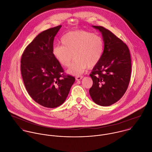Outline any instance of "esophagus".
<instances>
[{
	"instance_id": "1",
	"label": "esophagus",
	"mask_w": 152,
	"mask_h": 152,
	"mask_svg": "<svg viewBox=\"0 0 152 152\" xmlns=\"http://www.w3.org/2000/svg\"><path fill=\"white\" fill-rule=\"evenodd\" d=\"M82 78H83V76H77L76 77V80H80Z\"/></svg>"
}]
</instances>
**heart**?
<instances>
[{"label":"heart","instance_id":"obj_1","mask_svg":"<svg viewBox=\"0 0 152 152\" xmlns=\"http://www.w3.org/2000/svg\"><path fill=\"white\" fill-rule=\"evenodd\" d=\"M62 45L54 47L53 53L61 65L70 66L73 56L75 61L67 70L69 74L79 76L88 67L92 68L99 61L104 48L100 36L85 30L70 31L61 39Z\"/></svg>","mask_w":152,"mask_h":152}]
</instances>
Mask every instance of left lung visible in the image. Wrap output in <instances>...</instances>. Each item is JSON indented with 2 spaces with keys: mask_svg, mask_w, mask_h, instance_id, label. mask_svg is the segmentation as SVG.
I'll return each instance as SVG.
<instances>
[{
  "mask_svg": "<svg viewBox=\"0 0 152 152\" xmlns=\"http://www.w3.org/2000/svg\"><path fill=\"white\" fill-rule=\"evenodd\" d=\"M102 34L104 48L90 76L93 85L89 94L96 104L110 106L120 100L127 89L131 76L129 49L123 41L103 26H92Z\"/></svg>",
  "mask_w": 152,
  "mask_h": 152,
  "instance_id": "left-lung-1",
  "label": "left lung"
}]
</instances>
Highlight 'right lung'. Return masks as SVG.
Segmentation results:
<instances>
[{
    "instance_id": "1",
    "label": "right lung",
    "mask_w": 152,
    "mask_h": 152,
    "mask_svg": "<svg viewBox=\"0 0 152 152\" xmlns=\"http://www.w3.org/2000/svg\"><path fill=\"white\" fill-rule=\"evenodd\" d=\"M61 25L39 33L26 47L21 57L23 81L30 96L39 105L56 108L66 101L75 81L64 76L53 53V41Z\"/></svg>"
}]
</instances>
